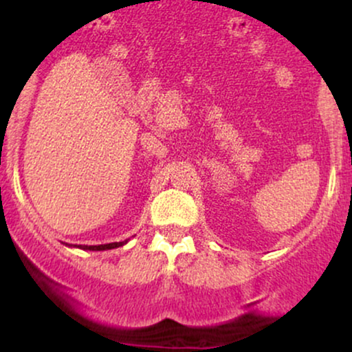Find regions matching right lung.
Here are the masks:
<instances>
[{
  "label": "right lung",
  "mask_w": 352,
  "mask_h": 352,
  "mask_svg": "<svg viewBox=\"0 0 352 352\" xmlns=\"http://www.w3.org/2000/svg\"><path fill=\"white\" fill-rule=\"evenodd\" d=\"M124 243H127V240L125 241H116V243H107V245H79L78 248L80 250H91V252H102V250H112V248H119V246H122Z\"/></svg>",
  "instance_id": "obj_1"
}]
</instances>
